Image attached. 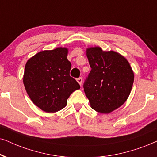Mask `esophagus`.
<instances>
[{
  "label": "esophagus",
  "mask_w": 157,
  "mask_h": 157,
  "mask_svg": "<svg viewBox=\"0 0 157 157\" xmlns=\"http://www.w3.org/2000/svg\"><path fill=\"white\" fill-rule=\"evenodd\" d=\"M77 82H78L79 84L81 85H82V77H79V78L77 79Z\"/></svg>",
  "instance_id": "obj_1"
}]
</instances>
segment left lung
<instances>
[{"instance_id": "left-lung-1", "label": "left lung", "mask_w": 157, "mask_h": 157, "mask_svg": "<svg viewBox=\"0 0 157 157\" xmlns=\"http://www.w3.org/2000/svg\"><path fill=\"white\" fill-rule=\"evenodd\" d=\"M86 55L91 71L83 85L85 93L93 109L108 114L127 101L134 73L128 60L115 51L93 47Z\"/></svg>"}]
</instances>
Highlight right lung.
<instances>
[{
	"label": "right lung",
	"instance_id": "obj_1",
	"mask_svg": "<svg viewBox=\"0 0 157 157\" xmlns=\"http://www.w3.org/2000/svg\"><path fill=\"white\" fill-rule=\"evenodd\" d=\"M68 49L57 48L43 51L27 61L23 82L34 104L45 112H56L66 106L67 99L80 88L70 77L71 64L67 56Z\"/></svg>",
	"mask_w": 157,
	"mask_h": 157
}]
</instances>
